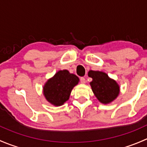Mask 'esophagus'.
<instances>
[{"label": "esophagus", "instance_id": "34e87169", "mask_svg": "<svg viewBox=\"0 0 147 147\" xmlns=\"http://www.w3.org/2000/svg\"><path fill=\"white\" fill-rule=\"evenodd\" d=\"M85 82H86L85 78H83V77H82V78H80V82L82 83V84H84V83H85Z\"/></svg>", "mask_w": 147, "mask_h": 147}]
</instances>
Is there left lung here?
<instances>
[{
  "instance_id": "8db88e82",
  "label": "left lung",
  "mask_w": 147,
  "mask_h": 147,
  "mask_svg": "<svg viewBox=\"0 0 147 147\" xmlns=\"http://www.w3.org/2000/svg\"><path fill=\"white\" fill-rule=\"evenodd\" d=\"M88 75L92 78L90 85L99 101L103 104H107L117 97L119 92V85L115 80L110 79L106 73L90 70Z\"/></svg>"
}]
</instances>
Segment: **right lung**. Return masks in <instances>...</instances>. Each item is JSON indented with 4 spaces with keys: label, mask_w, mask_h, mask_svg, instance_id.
I'll return each mask as SVG.
<instances>
[{
    "label": "right lung",
    "mask_w": 147,
    "mask_h": 147,
    "mask_svg": "<svg viewBox=\"0 0 147 147\" xmlns=\"http://www.w3.org/2000/svg\"><path fill=\"white\" fill-rule=\"evenodd\" d=\"M79 82V78L67 70H60L49 80L43 87L46 100L55 106H60L68 100L72 88Z\"/></svg>",
    "instance_id": "1"
}]
</instances>
